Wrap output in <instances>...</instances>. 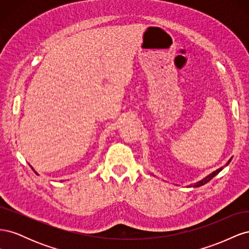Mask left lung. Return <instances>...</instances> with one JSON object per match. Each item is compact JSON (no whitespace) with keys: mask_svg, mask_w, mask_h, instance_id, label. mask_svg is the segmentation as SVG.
Wrapping results in <instances>:
<instances>
[{"mask_svg":"<svg viewBox=\"0 0 249 249\" xmlns=\"http://www.w3.org/2000/svg\"><path fill=\"white\" fill-rule=\"evenodd\" d=\"M231 159L228 161V163L225 164V166H228V165L230 164V162H231ZM223 169V167H220L219 169H217V170H215V171H213L212 173H210L209 176H207L205 178H202V179H200V180H198V182H196V183H194L193 185H189L188 187H200V186H202V185H205V184H207L208 182H210L211 179H212L215 176H217L218 173H219L221 170Z\"/></svg>","mask_w":249,"mask_h":249,"instance_id":"8db88e82","label":"left lung"}]
</instances>
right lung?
<instances>
[{
	"label": "right lung",
	"instance_id": "add662e5",
	"mask_svg": "<svg viewBox=\"0 0 249 249\" xmlns=\"http://www.w3.org/2000/svg\"><path fill=\"white\" fill-rule=\"evenodd\" d=\"M31 168H32V169H33V167H31ZM33 170H34V169H33ZM34 171H35V170H34ZM35 173H37V172H36V171H35Z\"/></svg>",
	"mask_w": 249,
	"mask_h": 249
}]
</instances>
